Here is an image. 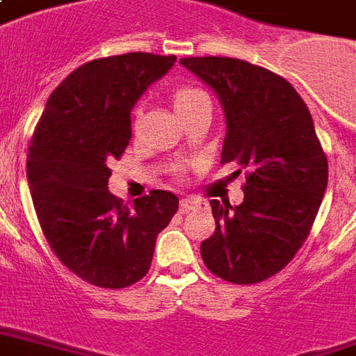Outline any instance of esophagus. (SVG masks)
Listing matches in <instances>:
<instances>
[{"mask_svg":"<svg viewBox=\"0 0 356 356\" xmlns=\"http://www.w3.org/2000/svg\"><path fill=\"white\" fill-rule=\"evenodd\" d=\"M200 205V202H197L196 197H183L181 200V213H188L190 209H194Z\"/></svg>","mask_w":356,"mask_h":356,"instance_id":"1","label":"esophagus"}]
</instances>
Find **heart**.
<instances>
[{
    "mask_svg": "<svg viewBox=\"0 0 356 356\" xmlns=\"http://www.w3.org/2000/svg\"><path fill=\"white\" fill-rule=\"evenodd\" d=\"M203 91H200V89H192V88H183L179 89L177 93L173 95V108H175V112H181V110H184L186 106L190 104V102H194L196 99H200V97H203Z\"/></svg>",
    "mask_w": 356,
    "mask_h": 356,
    "instance_id": "b5f03b06",
    "label": "heart"
}]
</instances>
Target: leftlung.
Wrapping results in <instances>:
<instances>
[{
    "instance_id": "8db88e82",
    "label": "left lung",
    "mask_w": 356,
    "mask_h": 356,
    "mask_svg": "<svg viewBox=\"0 0 356 356\" xmlns=\"http://www.w3.org/2000/svg\"><path fill=\"white\" fill-rule=\"evenodd\" d=\"M179 63L220 100V164L248 170L241 205L211 200L216 229L202 243L203 263L232 284L267 280L306 241L329 181L310 110L289 81L243 59L209 56Z\"/></svg>"
}]
</instances>
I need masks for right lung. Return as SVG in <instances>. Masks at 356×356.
I'll return each instance as SVG.
<instances>
[{"instance_id":"add662e5","label":"right lung","mask_w":356,"mask_h":356,"mask_svg":"<svg viewBox=\"0 0 356 356\" xmlns=\"http://www.w3.org/2000/svg\"><path fill=\"white\" fill-rule=\"evenodd\" d=\"M175 56L132 51L72 70L46 102L27 153V183L46 241L89 284L132 286L147 275L179 200L153 190L129 209L108 190V162L129 145L130 112Z\"/></svg>"}]
</instances>
